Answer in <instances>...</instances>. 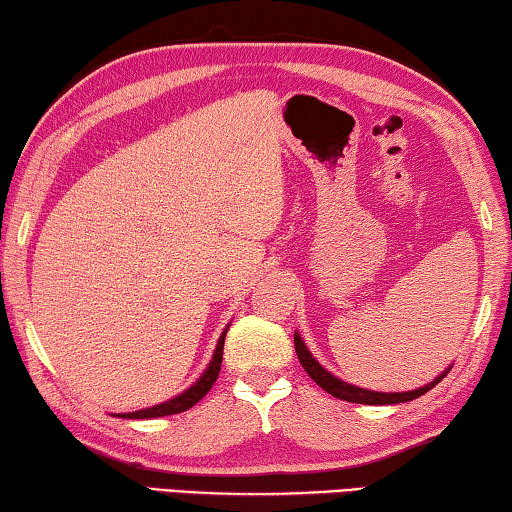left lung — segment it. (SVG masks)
<instances>
[{
  "label": "left lung",
  "instance_id": "8db88e82",
  "mask_svg": "<svg viewBox=\"0 0 512 512\" xmlns=\"http://www.w3.org/2000/svg\"><path fill=\"white\" fill-rule=\"evenodd\" d=\"M294 348H297V355H299V362L306 373L310 375L312 380H315L321 389L328 391L330 396H335L339 400H346V402H357V405H398V402H409V400H416L427 393L429 389H434L438 382H441L450 369L445 373L438 375L434 382L425 384V387L414 389V391H402V393H382V391H369V389H360L355 387V384H348L344 380L335 378L333 373H328L324 366H321L312 353L308 351V346L303 344V339L299 333H294Z\"/></svg>",
  "mask_w": 512,
  "mask_h": 512
}]
</instances>
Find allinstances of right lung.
<instances>
[{"instance_id":"add662e5","label":"right lung","mask_w":512,"mask_h":512,"mask_svg":"<svg viewBox=\"0 0 512 512\" xmlns=\"http://www.w3.org/2000/svg\"><path fill=\"white\" fill-rule=\"evenodd\" d=\"M224 335H227V328H224V333L218 339V346H215V353L211 357L209 366H206V371L200 375V378L195 380L193 387H188L184 393H179L173 400L168 402H161V405L155 407H148V409H141V411H130V414H119L121 418H161V416H173V414H182V411L191 409L195 402H200L206 393L211 391L213 382L218 380V373H220V366H222V348H224Z\"/></svg>"}]
</instances>
